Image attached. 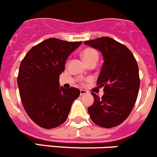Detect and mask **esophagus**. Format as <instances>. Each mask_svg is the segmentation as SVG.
<instances>
[{
    "instance_id": "34e87169",
    "label": "esophagus",
    "mask_w": 157,
    "mask_h": 157,
    "mask_svg": "<svg viewBox=\"0 0 157 157\" xmlns=\"http://www.w3.org/2000/svg\"><path fill=\"white\" fill-rule=\"evenodd\" d=\"M87 93H88V92L86 91V90H80V95H81V96H82V95H84V94H86Z\"/></svg>"
}]
</instances>
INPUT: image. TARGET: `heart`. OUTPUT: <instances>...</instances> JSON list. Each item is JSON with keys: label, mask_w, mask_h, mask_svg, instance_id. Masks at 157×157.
Here are the masks:
<instances>
[{"label": "heart", "mask_w": 157, "mask_h": 157, "mask_svg": "<svg viewBox=\"0 0 157 157\" xmlns=\"http://www.w3.org/2000/svg\"><path fill=\"white\" fill-rule=\"evenodd\" d=\"M82 57L85 62L88 64L92 61H97L98 60V53L93 48H86L82 53Z\"/></svg>", "instance_id": "1"}]
</instances>
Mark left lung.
Returning <instances> with one entry per match:
<instances>
[{
	"label": "left lung",
	"mask_w": 157,
	"mask_h": 157,
	"mask_svg": "<svg viewBox=\"0 0 157 157\" xmlns=\"http://www.w3.org/2000/svg\"><path fill=\"white\" fill-rule=\"evenodd\" d=\"M98 49L104 59L96 85L103 87L100 97L92 93L94 103L88 108L92 121L103 128L116 127L129 116L137 100L140 86L139 66L126 46L110 37L85 41Z\"/></svg>",
	"instance_id": "8db88e82"
}]
</instances>
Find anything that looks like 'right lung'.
Wrapping results in <instances>:
<instances>
[{
	"mask_svg": "<svg viewBox=\"0 0 157 157\" xmlns=\"http://www.w3.org/2000/svg\"><path fill=\"white\" fill-rule=\"evenodd\" d=\"M57 38L44 40L32 47L19 66L18 82L21 103L37 125L50 129L66 121L78 89L59 86L67 57L82 44Z\"/></svg>",
	"mask_w": 157,
	"mask_h": 157,
	"instance_id": "obj_1",
	"label": "right lung"
}]
</instances>
